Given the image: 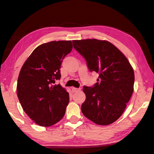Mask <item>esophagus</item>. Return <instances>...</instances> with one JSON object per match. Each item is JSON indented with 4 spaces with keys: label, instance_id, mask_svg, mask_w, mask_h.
I'll return each mask as SVG.
<instances>
[{
    "label": "esophagus",
    "instance_id": "esophagus-1",
    "mask_svg": "<svg viewBox=\"0 0 154 154\" xmlns=\"http://www.w3.org/2000/svg\"><path fill=\"white\" fill-rule=\"evenodd\" d=\"M79 90H80V89H78V88H72V91L73 93H75V92H77L79 91Z\"/></svg>",
    "mask_w": 154,
    "mask_h": 154
}]
</instances>
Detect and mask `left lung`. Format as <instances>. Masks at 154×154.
Masks as SVG:
<instances>
[{
	"instance_id": "1",
	"label": "left lung",
	"mask_w": 154,
	"mask_h": 154,
	"mask_svg": "<svg viewBox=\"0 0 154 154\" xmlns=\"http://www.w3.org/2000/svg\"><path fill=\"white\" fill-rule=\"evenodd\" d=\"M73 46L86 61L90 72L99 74L93 87L84 86L86 99L82 113L96 124H111L124 112L133 92L134 74L128 60L106 40H73Z\"/></svg>"
}]
</instances>
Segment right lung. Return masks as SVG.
<instances>
[{
  "label": "right lung",
  "instance_id": "right-lung-1",
  "mask_svg": "<svg viewBox=\"0 0 154 154\" xmlns=\"http://www.w3.org/2000/svg\"><path fill=\"white\" fill-rule=\"evenodd\" d=\"M72 49L70 40L52 41L38 46L26 60L19 74L17 94L24 112L36 124L48 127L64 116L69 94L55 81L61 63Z\"/></svg>",
  "mask_w": 154,
  "mask_h": 154
}]
</instances>
